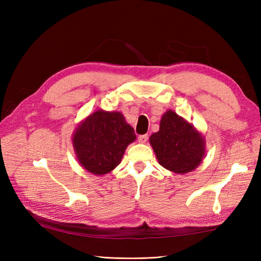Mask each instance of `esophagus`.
Wrapping results in <instances>:
<instances>
[{
	"mask_svg": "<svg viewBox=\"0 0 261 261\" xmlns=\"http://www.w3.org/2000/svg\"><path fill=\"white\" fill-rule=\"evenodd\" d=\"M148 140V135H140L138 136V141L140 144H146Z\"/></svg>",
	"mask_w": 261,
	"mask_h": 261,
	"instance_id": "esophagus-1",
	"label": "esophagus"
}]
</instances>
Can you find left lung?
<instances>
[{"instance_id": "obj_1", "label": "left lung", "mask_w": 261, "mask_h": 261, "mask_svg": "<svg viewBox=\"0 0 261 261\" xmlns=\"http://www.w3.org/2000/svg\"><path fill=\"white\" fill-rule=\"evenodd\" d=\"M159 164L176 174L194 171L206 156V140L193 124L172 110L160 121L159 132L149 138Z\"/></svg>"}]
</instances>
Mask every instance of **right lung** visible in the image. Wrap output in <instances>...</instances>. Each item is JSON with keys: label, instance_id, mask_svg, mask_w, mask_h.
Listing matches in <instances>:
<instances>
[{"label": "right lung", "instance_id": "1", "mask_svg": "<svg viewBox=\"0 0 261 261\" xmlns=\"http://www.w3.org/2000/svg\"><path fill=\"white\" fill-rule=\"evenodd\" d=\"M136 140L134 128L121 112L97 110L74 130L77 160L94 175H105L121 163L127 146Z\"/></svg>", "mask_w": 261, "mask_h": 261}]
</instances>
